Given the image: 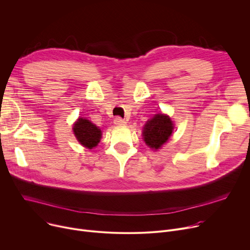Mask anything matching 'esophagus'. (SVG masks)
<instances>
[{"mask_svg":"<svg viewBox=\"0 0 250 250\" xmlns=\"http://www.w3.org/2000/svg\"><path fill=\"white\" fill-rule=\"evenodd\" d=\"M113 123H114L115 125H125V120H123L122 118H120V116H116V118H115L114 121H113Z\"/></svg>","mask_w":250,"mask_h":250,"instance_id":"34e87169","label":"esophagus"}]
</instances>
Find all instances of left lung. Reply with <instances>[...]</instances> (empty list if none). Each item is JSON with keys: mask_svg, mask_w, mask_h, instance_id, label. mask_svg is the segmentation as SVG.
<instances>
[{"mask_svg": "<svg viewBox=\"0 0 250 250\" xmlns=\"http://www.w3.org/2000/svg\"><path fill=\"white\" fill-rule=\"evenodd\" d=\"M173 128V123L167 115L156 114L144 127V141L149 147L158 149L168 141Z\"/></svg>", "mask_w": 250, "mask_h": 250, "instance_id": "left-lung-1", "label": "left lung"}]
</instances>
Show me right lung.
<instances>
[{
  "label": "right lung",
  "mask_w": 250,
  "mask_h": 250,
  "mask_svg": "<svg viewBox=\"0 0 250 250\" xmlns=\"http://www.w3.org/2000/svg\"><path fill=\"white\" fill-rule=\"evenodd\" d=\"M73 131L78 142L88 148L96 146L102 138V130L84 119H79L75 123Z\"/></svg>",
  "instance_id": "obj_1"
}]
</instances>
